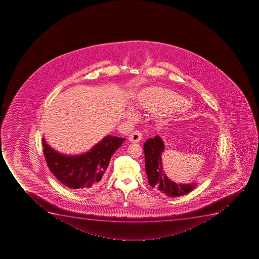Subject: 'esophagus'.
Returning <instances> with one entry per match:
<instances>
[{"mask_svg":"<svg viewBox=\"0 0 259 259\" xmlns=\"http://www.w3.org/2000/svg\"><path fill=\"white\" fill-rule=\"evenodd\" d=\"M142 139V134L140 131H134L129 135V140L133 143H138Z\"/></svg>","mask_w":259,"mask_h":259,"instance_id":"1","label":"esophagus"}]
</instances>
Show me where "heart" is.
<instances>
[{"label":"heart","instance_id":"obj_1","mask_svg":"<svg viewBox=\"0 0 259 259\" xmlns=\"http://www.w3.org/2000/svg\"><path fill=\"white\" fill-rule=\"evenodd\" d=\"M184 98L175 92L156 87L140 90L135 96V102L141 109L149 112H158L157 119L164 123L175 115H182L191 110V104L183 101ZM134 111L130 114L134 115Z\"/></svg>","mask_w":259,"mask_h":259}]
</instances>
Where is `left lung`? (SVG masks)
Returning <instances> with one entry per match:
<instances>
[{
  "label": "left lung",
  "mask_w": 259,
  "mask_h": 259,
  "mask_svg": "<svg viewBox=\"0 0 259 259\" xmlns=\"http://www.w3.org/2000/svg\"><path fill=\"white\" fill-rule=\"evenodd\" d=\"M163 140L159 136L151 138L144 145L146 171L150 186L158 189L163 194L170 198L187 194L195 187V184H176L165 176L162 167V152H164Z\"/></svg>",
  "instance_id": "1"
}]
</instances>
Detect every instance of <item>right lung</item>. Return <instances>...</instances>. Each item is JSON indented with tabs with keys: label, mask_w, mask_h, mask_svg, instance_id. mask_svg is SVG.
I'll return each instance as SVG.
<instances>
[{
	"label": "right lung",
	"mask_w": 259,
	"mask_h": 259,
	"mask_svg": "<svg viewBox=\"0 0 259 259\" xmlns=\"http://www.w3.org/2000/svg\"><path fill=\"white\" fill-rule=\"evenodd\" d=\"M124 141L108 135L85 154L66 156L55 152L42 138L43 153L49 170L62 185L89 192L102 184L111 157Z\"/></svg>",
	"instance_id": "obj_1"
}]
</instances>
